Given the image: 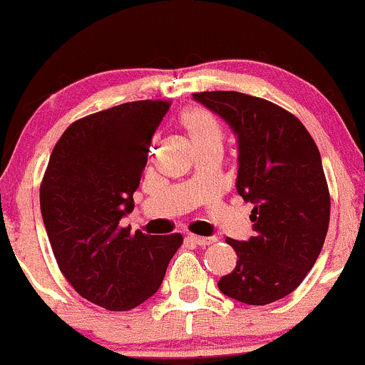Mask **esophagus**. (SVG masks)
<instances>
[{"label":"esophagus","instance_id":"esophagus-1","mask_svg":"<svg viewBox=\"0 0 365 365\" xmlns=\"http://www.w3.org/2000/svg\"><path fill=\"white\" fill-rule=\"evenodd\" d=\"M187 240H191L193 244H198V246H209V244L216 242V237H200V235L190 234L187 235Z\"/></svg>","mask_w":365,"mask_h":365}]
</instances>
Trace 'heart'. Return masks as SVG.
Returning <instances> with one entry per match:
<instances>
[{
	"instance_id": "b5f03b06",
	"label": "heart",
	"mask_w": 365,
	"mask_h": 365,
	"mask_svg": "<svg viewBox=\"0 0 365 365\" xmlns=\"http://www.w3.org/2000/svg\"><path fill=\"white\" fill-rule=\"evenodd\" d=\"M179 123L186 130L187 137L193 142L195 148L200 145H221L225 138V131L216 115L207 108L191 107L182 112Z\"/></svg>"
}]
</instances>
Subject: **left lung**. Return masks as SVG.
Instances as JSON below:
<instances>
[{"label": "left lung", "instance_id": "1", "mask_svg": "<svg viewBox=\"0 0 365 365\" xmlns=\"http://www.w3.org/2000/svg\"><path fill=\"white\" fill-rule=\"evenodd\" d=\"M237 137V193L253 204L255 237L227 239L237 265L217 288L250 306L276 302L302 283L329 230L330 195L309 131L284 108L237 91L195 93Z\"/></svg>", "mask_w": 365, "mask_h": 365}]
</instances>
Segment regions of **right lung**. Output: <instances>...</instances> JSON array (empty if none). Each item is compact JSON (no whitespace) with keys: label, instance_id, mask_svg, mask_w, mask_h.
Returning a JSON list of instances; mask_svg holds the SVG:
<instances>
[{"label":"right lung","instance_id":"obj_1","mask_svg":"<svg viewBox=\"0 0 365 365\" xmlns=\"http://www.w3.org/2000/svg\"><path fill=\"white\" fill-rule=\"evenodd\" d=\"M168 101L118 105L71 123L52 149L40 209L52 253L78 295L108 311L153 297L182 235H148L119 225L148 163Z\"/></svg>","mask_w":365,"mask_h":365}]
</instances>
